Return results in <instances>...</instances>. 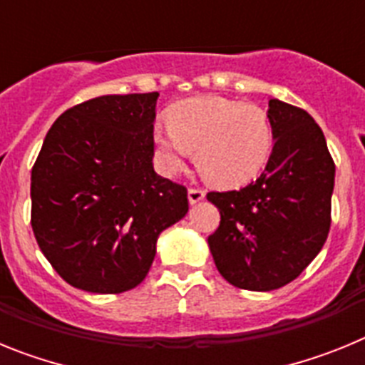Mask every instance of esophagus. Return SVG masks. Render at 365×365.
I'll return each mask as SVG.
<instances>
[{
  "label": "esophagus",
  "mask_w": 365,
  "mask_h": 365,
  "mask_svg": "<svg viewBox=\"0 0 365 365\" xmlns=\"http://www.w3.org/2000/svg\"><path fill=\"white\" fill-rule=\"evenodd\" d=\"M202 199H205V192L199 188H190L188 190V201L190 205H197V202H201Z\"/></svg>",
  "instance_id": "esophagus-1"
}]
</instances>
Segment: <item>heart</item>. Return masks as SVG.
I'll list each match as a JSON object with an SVG mask.
<instances>
[{"instance_id":"heart-1","label":"heart","mask_w":365,"mask_h":365,"mask_svg":"<svg viewBox=\"0 0 365 365\" xmlns=\"http://www.w3.org/2000/svg\"><path fill=\"white\" fill-rule=\"evenodd\" d=\"M168 130L155 128L160 172L177 175L190 151L199 172L219 188H241L269 163L272 128L265 111L221 96H193L168 109Z\"/></svg>"}]
</instances>
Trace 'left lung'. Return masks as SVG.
<instances>
[{
  "label": "left lung",
  "mask_w": 365,
  "mask_h": 365,
  "mask_svg": "<svg viewBox=\"0 0 365 365\" xmlns=\"http://www.w3.org/2000/svg\"><path fill=\"white\" fill-rule=\"evenodd\" d=\"M274 148L254 182L240 192H210L221 214L208 237L222 278L245 291L291 283L318 256L331 228L334 163L324 131L303 109L269 100Z\"/></svg>",
  "instance_id": "left-lung-1"
}]
</instances>
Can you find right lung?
<instances>
[{"label": "right lung", "instance_id": "add662e5", "mask_svg": "<svg viewBox=\"0 0 365 365\" xmlns=\"http://www.w3.org/2000/svg\"><path fill=\"white\" fill-rule=\"evenodd\" d=\"M159 93L104 95L51 125L31 175V225L69 285L118 294L143 283L160 232L188 214L186 188L153 170Z\"/></svg>", "mask_w": 365, "mask_h": 365}]
</instances>
